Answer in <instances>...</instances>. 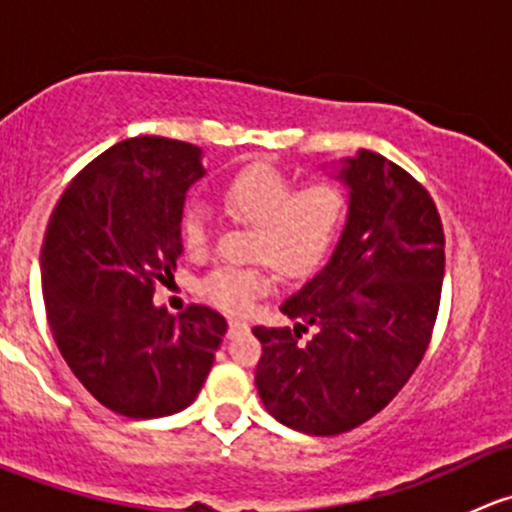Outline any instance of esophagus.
I'll return each mask as SVG.
<instances>
[{"label":"esophagus","instance_id":"obj_1","mask_svg":"<svg viewBox=\"0 0 512 512\" xmlns=\"http://www.w3.org/2000/svg\"><path fill=\"white\" fill-rule=\"evenodd\" d=\"M247 322H240V319H230V322H227V337H240V334H245L247 332Z\"/></svg>","mask_w":512,"mask_h":512}]
</instances>
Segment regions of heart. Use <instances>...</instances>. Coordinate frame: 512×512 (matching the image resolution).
Instances as JSON below:
<instances>
[{
    "label": "heart",
    "instance_id": "obj_1",
    "mask_svg": "<svg viewBox=\"0 0 512 512\" xmlns=\"http://www.w3.org/2000/svg\"><path fill=\"white\" fill-rule=\"evenodd\" d=\"M223 205L237 223L255 225L250 257L270 260L285 275H302L322 260L344 215V193L337 183H294L292 175L270 163H250L223 188ZM180 237L190 255H205L213 245L208 210L193 205L180 220ZM267 265L215 267L200 280V297L227 312H247L270 292Z\"/></svg>",
    "mask_w": 512,
    "mask_h": 512
}]
</instances>
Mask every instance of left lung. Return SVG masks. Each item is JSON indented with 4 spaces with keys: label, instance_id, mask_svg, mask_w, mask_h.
Returning a JSON list of instances; mask_svg holds the SVG:
<instances>
[{
    "label": "left lung",
    "instance_id": "8db88e82",
    "mask_svg": "<svg viewBox=\"0 0 512 512\" xmlns=\"http://www.w3.org/2000/svg\"><path fill=\"white\" fill-rule=\"evenodd\" d=\"M337 178L347 225L327 265L280 307L297 324L252 329L262 404L312 436L352 431L404 389L431 342L446 265L441 215L414 175L359 151Z\"/></svg>",
    "mask_w": 512,
    "mask_h": 512
}]
</instances>
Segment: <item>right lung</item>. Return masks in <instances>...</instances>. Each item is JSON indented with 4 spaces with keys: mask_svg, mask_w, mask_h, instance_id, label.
<instances>
[{
    "mask_svg": "<svg viewBox=\"0 0 512 512\" xmlns=\"http://www.w3.org/2000/svg\"><path fill=\"white\" fill-rule=\"evenodd\" d=\"M203 151L138 136L91 160L61 193L41 245L46 319L76 379L128 418L170 416L203 389L227 332L223 314L153 304L183 255L185 193Z\"/></svg>",
    "mask_w": 512,
    "mask_h": 512,
    "instance_id": "add662e5",
    "label": "right lung"
}]
</instances>
